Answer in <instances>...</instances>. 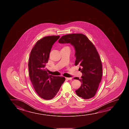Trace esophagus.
<instances>
[{
    "instance_id": "esophagus-1",
    "label": "esophagus",
    "mask_w": 129,
    "mask_h": 129,
    "mask_svg": "<svg viewBox=\"0 0 129 129\" xmlns=\"http://www.w3.org/2000/svg\"><path fill=\"white\" fill-rule=\"evenodd\" d=\"M66 79L68 80H71L72 79V77H66Z\"/></svg>"
}]
</instances>
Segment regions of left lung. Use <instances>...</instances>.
Listing matches in <instances>:
<instances>
[{"instance_id":"left-lung-1","label":"left lung","mask_w":129,"mask_h":129,"mask_svg":"<svg viewBox=\"0 0 129 129\" xmlns=\"http://www.w3.org/2000/svg\"><path fill=\"white\" fill-rule=\"evenodd\" d=\"M60 44H70L75 49L76 66L82 73L80 79L82 83L76 90V94L84 99H89L95 95L101 81L103 68L101 61L96 48L88 38L82 34H68L58 40Z\"/></svg>"}]
</instances>
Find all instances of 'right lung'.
<instances>
[{
    "label": "right lung",
    "instance_id": "right-lung-1",
    "mask_svg": "<svg viewBox=\"0 0 129 129\" xmlns=\"http://www.w3.org/2000/svg\"><path fill=\"white\" fill-rule=\"evenodd\" d=\"M60 36H48L38 40L32 49L28 62L30 79L38 95L45 100L55 97L65 80L62 76L49 75L45 66L52 47Z\"/></svg>",
    "mask_w": 129,
    "mask_h": 129
}]
</instances>
